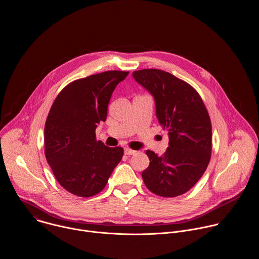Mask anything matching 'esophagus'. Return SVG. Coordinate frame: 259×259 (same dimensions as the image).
I'll return each mask as SVG.
<instances>
[{"label": "esophagus", "instance_id": "1", "mask_svg": "<svg viewBox=\"0 0 259 259\" xmlns=\"http://www.w3.org/2000/svg\"><path fill=\"white\" fill-rule=\"evenodd\" d=\"M124 152H125V154L126 155H134V154H136V150H133V149H131V148H129V147H125L124 148Z\"/></svg>", "mask_w": 259, "mask_h": 259}]
</instances>
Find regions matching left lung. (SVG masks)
I'll return each mask as SVG.
<instances>
[{
  "mask_svg": "<svg viewBox=\"0 0 259 259\" xmlns=\"http://www.w3.org/2000/svg\"><path fill=\"white\" fill-rule=\"evenodd\" d=\"M134 79L154 98L156 117L168 135L161 156L146 150L148 167L142 179L149 191L176 197L190 190L202 177L211 156V122L205 105L192 86L168 72L143 69Z\"/></svg>",
  "mask_w": 259,
  "mask_h": 259,
  "instance_id": "left-lung-1",
  "label": "left lung"
}]
</instances>
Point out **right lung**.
I'll use <instances>...</instances> for the list:
<instances>
[{
	"mask_svg": "<svg viewBox=\"0 0 259 259\" xmlns=\"http://www.w3.org/2000/svg\"><path fill=\"white\" fill-rule=\"evenodd\" d=\"M129 72L106 71L70 82L52 105L45 125V154L59 184L79 197H92L107 185L124 149L97 140L116 86Z\"/></svg>",
	"mask_w": 259,
	"mask_h": 259,
	"instance_id": "obj_1",
	"label": "right lung"
}]
</instances>
